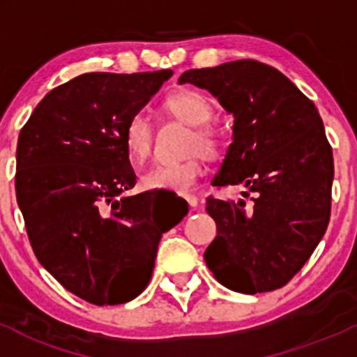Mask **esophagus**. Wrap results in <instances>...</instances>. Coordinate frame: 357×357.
Returning <instances> with one entry per match:
<instances>
[{
  "label": "esophagus",
  "instance_id": "34e87169",
  "mask_svg": "<svg viewBox=\"0 0 357 357\" xmlns=\"http://www.w3.org/2000/svg\"><path fill=\"white\" fill-rule=\"evenodd\" d=\"M185 199H186V202H188V205H190V207H192V208H195L197 205H199V199H197L195 195H186Z\"/></svg>",
  "mask_w": 357,
  "mask_h": 357
}]
</instances>
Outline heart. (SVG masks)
Returning <instances> with one entry per match:
<instances>
[{
    "mask_svg": "<svg viewBox=\"0 0 357 357\" xmlns=\"http://www.w3.org/2000/svg\"><path fill=\"white\" fill-rule=\"evenodd\" d=\"M164 112L176 121L190 126L185 152L192 153L178 164L153 165L142 176V186L150 192L186 193L195 186L204 174L202 155L214 158L221 153L222 138L208 122L212 119V105L199 91L183 89L172 93L164 102ZM124 149L135 164H143L152 152L153 126L145 112H136L126 122Z\"/></svg>",
    "mask_w": 357,
    "mask_h": 357,
    "instance_id": "heart-1",
    "label": "heart"
}]
</instances>
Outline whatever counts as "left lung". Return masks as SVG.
I'll return each mask as SVG.
<instances>
[{"label": "left lung", "instance_id": "1", "mask_svg": "<svg viewBox=\"0 0 357 357\" xmlns=\"http://www.w3.org/2000/svg\"><path fill=\"white\" fill-rule=\"evenodd\" d=\"M185 82L207 89L235 117L212 186L245 190L238 202L207 199L218 236L205 262L229 290L282 289L330 221L333 155L318 109L287 75L257 60L192 68L179 77Z\"/></svg>", "mask_w": 357, "mask_h": 357}]
</instances>
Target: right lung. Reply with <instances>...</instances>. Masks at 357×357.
<instances>
[{"label":"right lung","instance_id":"obj_1","mask_svg":"<svg viewBox=\"0 0 357 357\" xmlns=\"http://www.w3.org/2000/svg\"><path fill=\"white\" fill-rule=\"evenodd\" d=\"M171 75H77L52 89L20 131L15 190L32 250L89 304L138 297L152 278L162 233L188 212H174L152 192L122 195L136 185L126 122Z\"/></svg>","mask_w":357,"mask_h":357}]
</instances>
